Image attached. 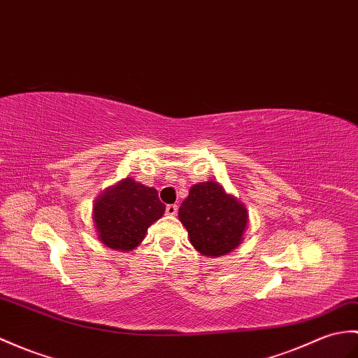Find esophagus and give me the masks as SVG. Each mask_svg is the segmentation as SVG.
<instances>
[{"label":"esophagus","instance_id":"1","mask_svg":"<svg viewBox=\"0 0 358 358\" xmlns=\"http://www.w3.org/2000/svg\"><path fill=\"white\" fill-rule=\"evenodd\" d=\"M177 212H178V207H177V204H169V206H166V213H168L169 217H176Z\"/></svg>","mask_w":358,"mask_h":358}]
</instances>
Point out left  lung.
I'll list each match as a JSON object with an SVG mask.
<instances>
[{
	"label": "left lung",
	"mask_w": 358,
	"mask_h": 358,
	"mask_svg": "<svg viewBox=\"0 0 358 358\" xmlns=\"http://www.w3.org/2000/svg\"><path fill=\"white\" fill-rule=\"evenodd\" d=\"M178 218L195 250L210 257L234 252L243 244L248 226L244 203L212 180L190 187L178 210Z\"/></svg>",
	"instance_id": "left-lung-1"
}]
</instances>
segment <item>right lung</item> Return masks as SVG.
<instances>
[{
	"label": "right lung",
	"instance_id": "add662e5",
	"mask_svg": "<svg viewBox=\"0 0 358 358\" xmlns=\"http://www.w3.org/2000/svg\"><path fill=\"white\" fill-rule=\"evenodd\" d=\"M164 210L157 189L128 177L99 194L91 215L97 239L105 247L124 253L141 244L148 227L160 220Z\"/></svg>",
	"mask_w": 358,
	"mask_h": 358
}]
</instances>
